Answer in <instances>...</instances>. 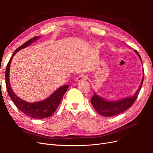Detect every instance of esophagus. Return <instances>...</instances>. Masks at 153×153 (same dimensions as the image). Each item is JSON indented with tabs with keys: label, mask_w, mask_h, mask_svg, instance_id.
Listing matches in <instances>:
<instances>
[{
	"label": "esophagus",
	"mask_w": 153,
	"mask_h": 153,
	"mask_svg": "<svg viewBox=\"0 0 153 153\" xmlns=\"http://www.w3.org/2000/svg\"><path fill=\"white\" fill-rule=\"evenodd\" d=\"M87 78V76L86 75L82 74V75H79V76L77 77V81H78V82L83 81V80H86Z\"/></svg>",
	"instance_id": "1"
}]
</instances>
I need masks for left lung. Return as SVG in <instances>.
Segmentation results:
<instances>
[{
  "label": "left lung",
  "mask_w": 153,
  "mask_h": 153,
  "mask_svg": "<svg viewBox=\"0 0 153 153\" xmlns=\"http://www.w3.org/2000/svg\"><path fill=\"white\" fill-rule=\"evenodd\" d=\"M135 52L139 56L140 61H142L141 57L138 54L137 51L135 50ZM143 81L144 76L143 79H142L140 87L132 96L118 100V101H109L104 99L103 98L99 96L96 93L94 92V96L91 99V102L94 109L97 111V112L102 116H104V117H113V116L119 114L132 106L137 97L138 96L142 85H143Z\"/></svg>",
  "instance_id": "left-lung-1"
}]
</instances>
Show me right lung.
<instances>
[{
  "label": "right lung",
  "mask_w": 153,
  "mask_h": 153,
  "mask_svg": "<svg viewBox=\"0 0 153 153\" xmlns=\"http://www.w3.org/2000/svg\"><path fill=\"white\" fill-rule=\"evenodd\" d=\"M39 36H36L35 37L30 39L26 43L22 45L18 49H16L7 65L6 75L5 76H6V84L8 94L10 98L12 99V101L15 104L16 106L21 111H22L24 114L29 117L35 119H44L51 117L55 112L56 109L58 107L59 103L61 101V99L66 92L69 85H66L60 87L51 96L42 101L28 102L20 99L15 94L13 89L10 87L9 82V68L13 57L18 51L25 48V47L30 45L31 43H33L34 41H36L39 38Z\"/></svg>",
  "instance_id": "1"
}]
</instances>
